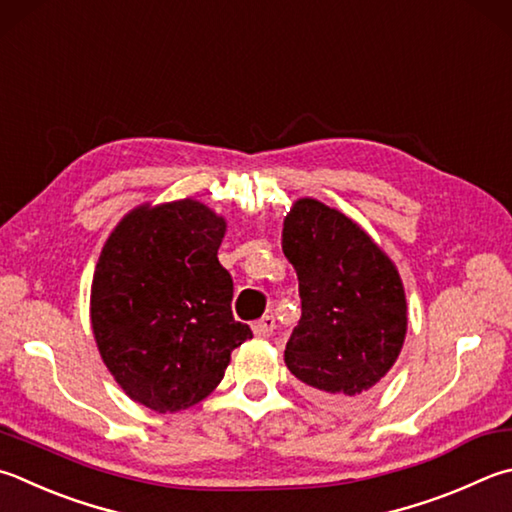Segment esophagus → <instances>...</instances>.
I'll list each match as a JSON object with an SVG mask.
<instances>
[{"label":"esophagus","instance_id":"obj_1","mask_svg":"<svg viewBox=\"0 0 512 512\" xmlns=\"http://www.w3.org/2000/svg\"><path fill=\"white\" fill-rule=\"evenodd\" d=\"M253 331H255V336H259V338L273 336V331H275L273 315H264V318H259L257 322H253Z\"/></svg>","mask_w":512,"mask_h":512}]
</instances>
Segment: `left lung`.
I'll return each mask as SVG.
<instances>
[{
  "mask_svg": "<svg viewBox=\"0 0 512 512\" xmlns=\"http://www.w3.org/2000/svg\"><path fill=\"white\" fill-rule=\"evenodd\" d=\"M282 248L302 300L286 367L329 401L362 398L403 349L401 275L365 230L315 199H300L288 212Z\"/></svg>",
  "mask_w": 512,
  "mask_h": 512,
  "instance_id": "8db88e82",
  "label": "left lung"
}]
</instances>
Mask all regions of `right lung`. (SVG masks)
Segmentation results:
<instances>
[{
	"label": "right lung",
	"instance_id": "right-lung-1",
	"mask_svg": "<svg viewBox=\"0 0 512 512\" xmlns=\"http://www.w3.org/2000/svg\"><path fill=\"white\" fill-rule=\"evenodd\" d=\"M226 221L199 201L141 206L102 248L91 327L111 376L134 401L167 414L215 389L230 351L253 338L232 318V277L217 250Z\"/></svg>",
	"mask_w": 512,
	"mask_h": 512
}]
</instances>
